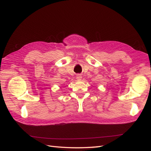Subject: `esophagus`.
<instances>
[{"mask_svg":"<svg viewBox=\"0 0 151 151\" xmlns=\"http://www.w3.org/2000/svg\"><path fill=\"white\" fill-rule=\"evenodd\" d=\"M76 78H77V79L78 80V81H81V79H82V76H81V75H80V74H77V75L76 76Z\"/></svg>","mask_w":151,"mask_h":151,"instance_id":"esophagus-1","label":"esophagus"}]
</instances>
